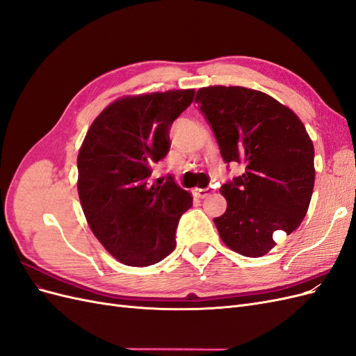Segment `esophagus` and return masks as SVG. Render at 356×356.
<instances>
[{"mask_svg":"<svg viewBox=\"0 0 356 356\" xmlns=\"http://www.w3.org/2000/svg\"><path fill=\"white\" fill-rule=\"evenodd\" d=\"M211 193H212V188H195V190H193V195H195L199 199L208 197Z\"/></svg>","mask_w":356,"mask_h":356,"instance_id":"esophagus-1","label":"esophagus"}]
</instances>
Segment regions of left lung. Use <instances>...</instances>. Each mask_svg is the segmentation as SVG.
<instances>
[{"label": "left lung", "mask_w": 356, "mask_h": 356, "mask_svg": "<svg viewBox=\"0 0 356 356\" xmlns=\"http://www.w3.org/2000/svg\"><path fill=\"white\" fill-rule=\"evenodd\" d=\"M195 102L225 163L245 172L222 184L227 209L213 218L221 241L245 257L266 255L273 233H293L306 217L315 184V149L294 111L260 90L209 86Z\"/></svg>", "instance_id": "1"}]
</instances>
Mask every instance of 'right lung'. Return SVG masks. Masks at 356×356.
<instances>
[{
  "mask_svg": "<svg viewBox=\"0 0 356 356\" xmlns=\"http://www.w3.org/2000/svg\"><path fill=\"white\" fill-rule=\"evenodd\" d=\"M193 96V89L124 96L95 118L80 147L77 188L86 220L126 266L156 264L177 246V225L193 197L170 177L152 184V168L168 154L169 129Z\"/></svg>",
  "mask_w": 356,
  "mask_h": 356,
  "instance_id": "obj_1",
  "label": "right lung"
}]
</instances>
